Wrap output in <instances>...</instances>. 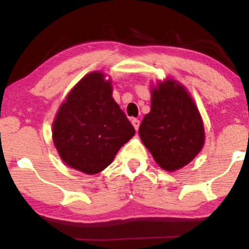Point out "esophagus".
Returning a JSON list of instances; mask_svg holds the SVG:
<instances>
[{
  "label": "esophagus",
  "mask_w": 249,
  "mask_h": 249,
  "mask_svg": "<svg viewBox=\"0 0 249 249\" xmlns=\"http://www.w3.org/2000/svg\"><path fill=\"white\" fill-rule=\"evenodd\" d=\"M131 123H132L133 127L136 128V130H138V128H139V124H141V122H139V119H137V118H133L132 121H131Z\"/></svg>",
  "instance_id": "34e87169"
}]
</instances>
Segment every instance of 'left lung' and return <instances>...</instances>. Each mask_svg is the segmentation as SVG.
Returning <instances> with one entry per match:
<instances>
[{"mask_svg":"<svg viewBox=\"0 0 249 249\" xmlns=\"http://www.w3.org/2000/svg\"><path fill=\"white\" fill-rule=\"evenodd\" d=\"M142 144L166 171L187 165L205 142L201 117L186 89L173 79L152 90L151 111L139 126Z\"/></svg>","mask_w":249,"mask_h":249,"instance_id":"1","label":"left lung"}]
</instances>
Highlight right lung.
Wrapping results in <instances>:
<instances>
[{
    "label": "right lung",
    "instance_id": "right-lung-1",
    "mask_svg": "<svg viewBox=\"0 0 249 249\" xmlns=\"http://www.w3.org/2000/svg\"><path fill=\"white\" fill-rule=\"evenodd\" d=\"M134 132L102 72H91L78 82L53 125V144L63 161L87 174L107 168Z\"/></svg>",
    "mask_w": 249,
    "mask_h": 249
}]
</instances>
